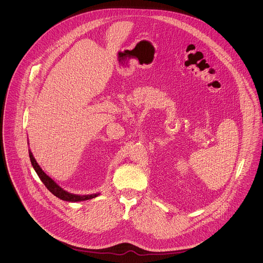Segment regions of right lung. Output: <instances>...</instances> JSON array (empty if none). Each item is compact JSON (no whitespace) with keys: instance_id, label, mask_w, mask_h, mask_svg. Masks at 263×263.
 Listing matches in <instances>:
<instances>
[{"instance_id":"add662e5","label":"right lung","mask_w":263,"mask_h":263,"mask_svg":"<svg viewBox=\"0 0 263 263\" xmlns=\"http://www.w3.org/2000/svg\"><path fill=\"white\" fill-rule=\"evenodd\" d=\"M29 157H30V161H31L32 167L34 168L35 172L37 173L40 180L43 182L45 187L47 188L53 195L59 197L60 199L66 200V201H69V202H77V201H83V200L92 199V198H94V197H96V196H98L100 194V193H94V194L80 195V194H74V193H70V192L66 191L65 189L61 187L53 179H51L48 175H46V173H44V171L38 165L35 158L33 157V154L31 153L30 150H29Z\"/></svg>"}]
</instances>
